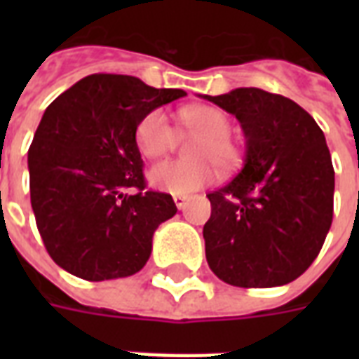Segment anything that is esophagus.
Listing matches in <instances>:
<instances>
[{
	"label": "esophagus",
	"instance_id": "1",
	"mask_svg": "<svg viewBox=\"0 0 359 359\" xmlns=\"http://www.w3.org/2000/svg\"><path fill=\"white\" fill-rule=\"evenodd\" d=\"M173 201H175V205H177V208H179V210H184L186 203H188V197H186V196H173Z\"/></svg>",
	"mask_w": 359,
	"mask_h": 359
}]
</instances>
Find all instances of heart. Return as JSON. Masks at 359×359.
<instances>
[{
    "label": "heart",
    "instance_id": "heart-1",
    "mask_svg": "<svg viewBox=\"0 0 359 359\" xmlns=\"http://www.w3.org/2000/svg\"><path fill=\"white\" fill-rule=\"evenodd\" d=\"M186 130L199 135L190 156L196 160H169L154 165L149 180L154 188L173 196H188L212 182L217 163L222 171L235 169L240 162V147L231 137V119L224 109L207 104L188 106L179 111ZM177 135L162 109H152L135 128V143L143 156L156 160L175 147Z\"/></svg>",
    "mask_w": 359,
    "mask_h": 359
}]
</instances>
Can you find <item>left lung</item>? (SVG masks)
Instances as JSON below:
<instances>
[{
    "label": "left lung",
    "mask_w": 359,
    "mask_h": 359,
    "mask_svg": "<svg viewBox=\"0 0 359 359\" xmlns=\"http://www.w3.org/2000/svg\"><path fill=\"white\" fill-rule=\"evenodd\" d=\"M207 98L242 124L244 168L207 194L205 253L222 281L268 289L300 278L334 218L335 173L326 137L290 98L240 87Z\"/></svg>",
    "instance_id": "8db88e82"
}]
</instances>
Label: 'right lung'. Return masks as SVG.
<instances>
[{
  "label": "right lung",
  "instance_id": "add662e5",
  "mask_svg": "<svg viewBox=\"0 0 359 359\" xmlns=\"http://www.w3.org/2000/svg\"><path fill=\"white\" fill-rule=\"evenodd\" d=\"M180 97L182 89H156L134 76L91 74L48 106L27 152L31 207L63 270L104 281L145 266L154 231L177 207L169 194L147 190L135 128Z\"/></svg>",
  "mask_w": 359,
  "mask_h": 359
}]
</instances>
